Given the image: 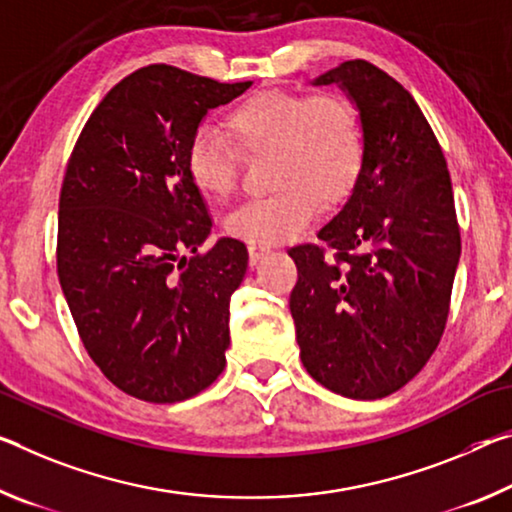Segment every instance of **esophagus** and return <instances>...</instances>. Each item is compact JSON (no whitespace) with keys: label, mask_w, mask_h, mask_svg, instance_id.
<instances>
[{"label":"esophagus","mask_w":512,"mask_h":512,"mask_svg":"<svg viewBox=\"0 0 512 512\" xmlns=\"http://www.w3.org/2000/svg\"><path fill=\"white\" fill-rule=\"evenodd\" d=\"M269 253H271V250L266 248V246H259V243H250V246H248L250 264H253V266L259 262V259H264L266 255H269Z\"/></svg>","instance_id":"1"}]
</instances>
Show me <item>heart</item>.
Instances as JSON below:
<instances>
[{"mask_svg": "<svg viewBox=\"0 0 512 512\" xmlns=\"http://www.w3.org/2000/svg\"><path fill=\"white\" fill-rule=\"evenodd\" d=\"M232 139L246 152L271 150L269 196L246 200L227 216L234 237L259 246L294 239L312 223L321 202H342L364 164V129L358 109L342 95L262 91L227 116ZM239 152L214 127H200L186 150V170L198 191L230 196Z\"/></svg>", "mask_w": 512, "mask_h": 512, "instance_id": "b5f03b06", "label": "heart"}]
</instances>
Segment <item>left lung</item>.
Instances as JSON below:
<instances>
[{"label": "left lung", "instance_id": "left-lung-1", "mask_svg": "<svg viewBox=\"0 0 512 512\" xmlns=\"http://www.w3.org/2000/svg\"><path fill=\"white\" fill-rule=\"evenodd\" d=\"M337 84L360 113L364 164L342 209L305 243L289 296L307 373L348 399L401 389L440 344L460 230L451 177L424 113L399 81L367 61L312 79Z\"/></svg>", "mask_w": 512, "mask_h": 512}]
</instances>
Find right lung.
Listing matches in <instances>:
<instances>
[{
	"instance_id": "obj_1",
	"label": "right lung",
	"mask_w": 512,
	"mask_h": 512,
	"mask_svg": "<svg viewBox=\"0 0 512 512\" xmlns=\"http://www.w3.org/2000/svg\"><path fill=\"white\" fill-rule=\"evenodd\" d=\"M250 86L141 68L97 104L72 150L59 200L61 289L88 355L136 399H191L225 367L248 250L221 237L200 253L214 221L186 150L209 111Z\"/></svg>"
}]
</instances>
